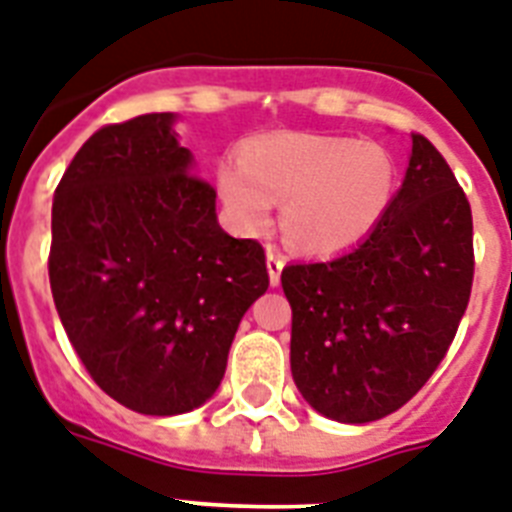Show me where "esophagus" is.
<instances>
[{"instance_id": "esophagus-1", "label": "esophagus", "mask_w": 512, "mask_h": 512, "mask_svg": "<svg viewBox=\"0 0 512 512\" xmlns=\"http://www.w3.org/2000/svg\"><path fill=\"white\" fill-rule=\"evenodd\" d=\"M266 266H269V282L272 285H280V274H282V266H285V256L277 246H269L266 248Z\"/></svg>"}]
</instances>
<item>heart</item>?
Returning a JSON list of instances; mask_svg holds the SVG:
<instances>
[{
  "label": "heart",
  "instance_id": "b5f03b06",
  "mask_svg": "<svg viewBox=\"0 0 512 512\" xmlns=\"http://www.w3.org/2000/svg\"><path fill=\"white\" fill-rule=\"evenodd\" d=\"M219 193L243 230H264L282 201L295 248L329 253L366 238L395 193V164L377 143L287 133L246 143L219 167Z\"/></svg>",
  "mask_w": 512,
  "mask_h": 512
}]
</instances>
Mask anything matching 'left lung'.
I'll return each mask as SVG.
<instances>
[{
  "mask_svg": "<svg viewBox=\"0 0 512 512\" xmlns=\"http://www.w3.org/2000/svg\"><path fill=\"white\" fill-rule=\"evenodd\" d=\"M403 188L353 251L282 269L290 369L306 403L342 424L390 416L437 371L474 285V219L421 133Z\"/></svg>",
  "mask_w": 512,
  "mask_h": 512,
  "instance_id": "left-lung-1",
  "label": "left lung"
}]
</instances>
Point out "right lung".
Instances as JSON below:
<instances>
[{
    "instance_id": "add662e5",
    "label": "right lung",
    "mask_w": 512,
    "mask_h": 512,
    "mask_svg": "<svg viewBox=\"0 0 512 512\" xmlns=\"http://www.w3.org/2000/svg\"><path fill=\"white\" fill-rule=\"evenodd\" d=\"M175 114H141L88 138L54 190L49 282L75 353L101 390L146 416L217 392L227 353L269 272L259 240L217 222Z\"/></svg>"
}]
</instances>
